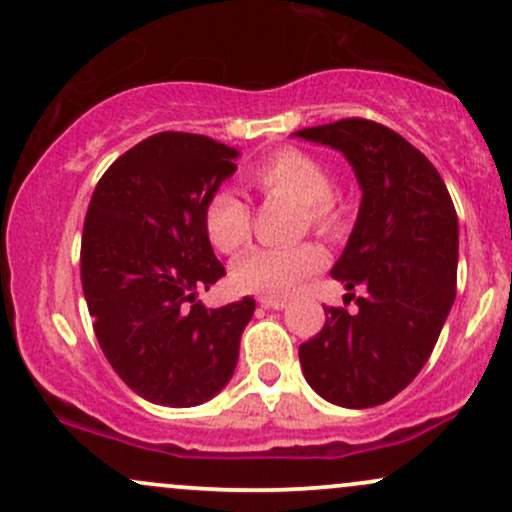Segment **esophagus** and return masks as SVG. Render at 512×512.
<instances>
[{"mask_svg": "<svg viewBox=\"0 0 512 512\" xmlns=\"http://www.w3.org/2000/svg\"><path fill=\"white\" fill-rule=\"evenodd\" d=\"M262 308H272V310H281L286 308V298H276V296H262L260 298Z\"/></svg>", "mask_w": 512, "mask_h": 512, "instance_id": "1", "label": "esophagus"}]
</instances>
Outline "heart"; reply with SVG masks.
Here are the masks:
<instances>
[{"label":"heart","instance_id":"b5f03b06","mask_svg":"<svg viewBox=\"0 0 512 512\" xmlns=\"http://www.w3.org/2000/svg\"><path fill=\"white\" fill-rule=\"evenodd\" d=\"M248 180L267 199L296 204L301 233L313 231L322 238H337L342 233L344 221L332 195V178L315 156L301 149H279L262 158L248 173ZM204 231L216 250L233 255L250 240V207L233 192H214L204 207ZM325 260V250L315 243L257 248L233 264L231 279L238 291L286 296L322 269Z\"/></svg>","mask_w":512,"mask_h":512}]
</instances>
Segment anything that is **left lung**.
Returning a JSON list of instances; mask_svg holds the SVG:
<instances>
[{"instance_id": "1", "label": "left lung", "mask_w": 512, "mask_h": 512, "mask_svg": "<svg viewBox=\"0 0 512 512\" xmlns=\"http://www.w3.org/2000/svg\"><path fill=\"white\" fill-rule=\"evenodd\" d=\"M293 137L342 151L361 185V209L332 276L358 308H325V327L301 344L303 375L346 409L385 404L419 375L457 289V214L433 163L390 127L363 117Z\"/></svg>"}]
</instances>
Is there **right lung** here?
<instances>
[{"instance_id": "right-lung-1", "label": "right lung", "mask_w": 512, "mask_h": 512, "mask_svg": "<svg viewBox=\"0 0 512 512\" xmlns=\"http://www.w3.org/2000/svg\"><path fill=\"white\" fill-rule=\"evenodd\" d=\"M231 146L158 132L125 151L93 190L81 284L98 344L129 390L163 407H197L226 387L255 301L204 308L197 291L226 274L204 207L236 173Z\"/></svg>"}]
</instances>
